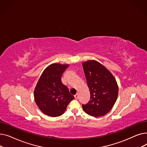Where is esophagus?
<instances>
[{
  "mask_svg": "<svg viewBox=\"0 0 147 147\" xmlns=\"http://www.w3.org/2000/svg\"><path fill=\"white\" fill-rule=\"evenodd\" d=\"M74 98L76 99H78V94H76L74 96Z\"/></svg>",
  "mask_w": 147,
  "mask_h": 147,
  "instance_id": "34e87169",
  "label": "esophagus"
}]
</instances>
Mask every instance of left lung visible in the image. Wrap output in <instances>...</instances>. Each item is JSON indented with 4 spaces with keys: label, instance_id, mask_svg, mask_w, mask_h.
Instances as JSON below:
<instances>
[{
    "label": "left lung",
    "instance_id": "8db88e82",
    "mask_svg": "<svg viewBox=\"0 0 147 147\" xmlns=\"http://www.w3.org/2000/svg\"><path fill=\"white\" fill-rule=\"evenodd\" d=\"M90 98L86 104H82L83 110L95 117L109 113L116 101L119 88L113 74L101 63L95 60L82 64Z\"/></svg>",
    "mask_w": 147,
    "mask_h": 147
}]
</instances>
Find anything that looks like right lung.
<instances>
[{
	"instance_id": "1",
	"label": "right lung",
	"mask_w": 147,
	"mask_h": 147,
	"mask_svg": "<svg viewBox=\"0 0 147 147\" xmlns=\"http://www.w3.org/2000/svg\"><path fill=\"white\" fill-rule=\"evenodd\" d=\"M68 66L57 63L49 65L42 73L35 88L36 103L38 109L49 116H60L74 98L61 80Z\"/></svg>"
}]
</instances>
